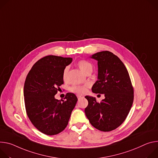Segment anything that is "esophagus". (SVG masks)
I'll list each match as a JSON object with an SVG mask.
<instances>
[{
    "instance_id": "34e87169",
    "label": "esophagus",
    "mask_w": 158,
    "mask_h": 158,
    "mask_svg": "<svg viewBox=\"0 0 158 158\" xmlns=\"http://www.w3.org/2000/svg\"><path fill=\"white\" fill-rule=\"evenodd\" d=\"M77 97H78V99H80V98H81L83 97L81 95H78Z\"/></svg>"
}]
</instances>
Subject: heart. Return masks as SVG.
Listing matches in <instances>:
<instances>
[{
    "label": "heart",
    "mask_w": 158,
    "mask_h": 158,
    "mask_svg": "<svg viewBox=\"0 0 158 158\" xmlns=\"http://www.w3.org/2000/svg\"><path fill=\"white\" fill-rule=\"evenodd\" d=\"M78 66L81 69V71L84 73L85 74L87 72L90 71V70H92L93 67L90 63L87 61L86 60H80L78 62ZM68 68L66 67L63 71V78L64 80H65L67 78L68 75ZM86 90V86H80V85H76L73 86L71 88V91L77 94H82L85 93Z\"/></svg>",
    "instance_id": "1"
}]
</instances>
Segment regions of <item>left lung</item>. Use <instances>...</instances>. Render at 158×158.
<instances>
[{"instance_id": "left-lung-1", "label": "left lung", "mask_w": 158, "mask_h": 158, "mask_svg": "<svg viewBox=\"0 0 158 158\" xmlns=\"http://www.w3.org/2000/svg\"><path fill=\"white\" fill-rule=\"evenodd\" d=\"M90 58L98 61V80L92 90L95 94H104L105 98L98 103L95 97L85 96L89 102L85 115L95 128L111 131L123 123L129 114L134 89L127 68L112 52H98Z\"/></svg>"}]
</instances>
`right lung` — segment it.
I'll return each instance as SVG.
<instances>
[{"label": "right lung", "instance_id": "right-lung-1", "mask_svg": "<svg viewBox=\"0 0 158 158\" xmlns=\"http://www.w3.org/2000/svg\"><path fill=\"white\" fill-rule=\"evenodd\" d=\"M72 60L46 56L33 65L26 78L24 97L27 115L34 127L44 134L62 132L76 106L78 98L73 93H67L64 100L55 98L64 83V69Z\"/></svg>", "mask_w": 158, "mask_h": 158}]
</instances>
